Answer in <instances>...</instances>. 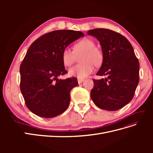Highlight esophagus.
<instances>
[{
  "label": "esophagus",
  "mask_w": 153,
  "mask_h": 153,
  "mask_svg": "<svg viewBox=\"0 0 153 153\" xmlns=\"http://www.w3.org/2000/svg\"><path fill=\"white\" fill-rule=\"evenodd\" d=\"M84 81V79H80V78H78V84H81V83H82Z\"/></svg>",
  "instance_id": "1"
}]
</instances>
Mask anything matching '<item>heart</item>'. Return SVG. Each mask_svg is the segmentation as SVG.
I'll return each mask as SVG.
<instances>
[{"mask_svg":"<svg viewBox=\"0 0 153 153\" xmlns=\"http://www.w3.org/2000/svg\"><path fill=\"white\" fill-rule=\"evenodd\" d=\"M82 55L81 64L69 69V75L82 79L89 76L94 71V66H100L103 62L102 51L96 47L93 41L89 38L82 39L74 44L73 50L68 47L64 48L62 52V60L64 65L71 66L75 62L76 55Z\"/></svg>","mask_w":153,"mask_h":153,"instance_id":"1","label":"heart"}]
</instances>
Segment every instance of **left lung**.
<instances>
[{
  "label": "left lung",
  "instance_id": "1",
  "mask_svg": "<svg viewBox=\"0 0 153 153\" xmlns=\"http://www.w3.org/2000/svg\"><path fill=\"white\" fill-rule=\"evenodd\" d=\"M101 46L103 63L96 75L106 76L93 80L91 97L98 107L117 110L130 102L139 82V62L129 41L122 34L106 29L87 32Z\"/></svg>",
  "mask_w": 153,
  "mask_h": 153
}]
</instances>
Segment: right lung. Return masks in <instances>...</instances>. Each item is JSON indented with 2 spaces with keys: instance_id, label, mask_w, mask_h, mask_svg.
<instances>
[{
  "instance_id": "add662e5",
  "label": "right lung",
  "mask_w": 153,
  "mask_h": 153,
  "mask_svg": "<svg viewBox=\"0 0 153 153\" xmlns=\"http://www.w3.org/2000/svg\"><path fill=\"white\" fill-rule=\"evenodd\" d=\"M83 32L59 30L39 37L32 43L20 65V90L25 105L39 117L52 118L65 111L70 102V91L78 85L76 78L58 76L67 73L62 52Z\"/></svg>"
}]
</instances>
